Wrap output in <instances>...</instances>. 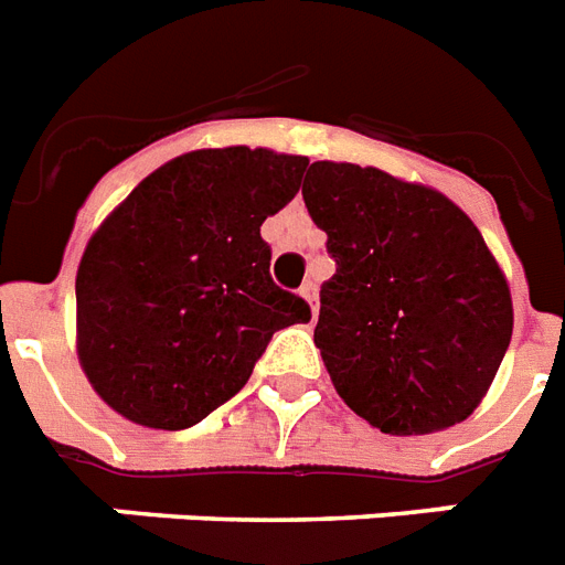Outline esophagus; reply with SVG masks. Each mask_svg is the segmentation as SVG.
Wrapping results in <instances>:
<instances>
[{
    "mask_svg": "<svg viewBox=\"0 0 565 565\" xmlns=\"http://www.w3.org/2000/svg\"><path fill=\"white\" fill-rule=\"evenodd\" d=\"M301 298H305L307 305H310V313H319V298H316V284L307 281L305 287H301Z\"/></svg>",
    "mask_w": 565,
    "mask_h": 565,
    "instance_id": "1",
    "label": "esophagus"
}]
</instances>
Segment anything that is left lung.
Here are the masks:
<instances>
[{"label":"left lung","instance_id":"1","mask_svg":"<svg viewBox=\"0 0 565 565\" xmlns=\"http://www.w3.org/2000/svg\"><path fill=\"white\" fill-rule=\"evenodd\" d=\"M301 196L337 260L313 342L339 397L388 435L467 420L513 333L511 287L473 220L351 162L310 164Z\"/></svg>","mask_w":565,"mask_h":565}]
</instances>
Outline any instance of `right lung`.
Returning <instances> with one entry per match:
<instances>
[{
  "mask_svg": "<svg viewBox=\"0 0 565 565\" xmlns=\"http://www.w3.org/2000/svg\"><path fill=\"white\" fill-rule=\"evenodd\" d=\"M307 156L209 148L156 168L95 228L77 267V360L109 409L188 429L241 392L275 330L310 322L260 237Z\"/></svg>",
  "mask_w": 565,
  "mask_h": 565,
  "instance_id": "1",
  "label": "right lung"
}]
</instances>
